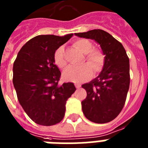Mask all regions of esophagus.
I'll use <instances>...</instances> for the list:
<instances>
[{"instance_id":"34e87169","label":"esophagus","mask_w":148,"mask_h":148,"mask_svg":"<svg viewBox=\"0 0 148 148\" xmlns=\"http://www.w3.org/2000/svg\"><path fill=\"white\" fill-rule=\"evenodd\" d=\"M74 85H75V86H76L77 89H80V84H74Z\"/></svg>"}]
</instances>
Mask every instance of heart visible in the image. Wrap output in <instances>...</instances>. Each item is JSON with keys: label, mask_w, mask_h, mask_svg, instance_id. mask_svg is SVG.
<instances>
[{"label": "heart", "mask_w": 148, "mask_h": 148, "mask_svg": "<svg viewBox=\"0 0 148 148\" xmlns=\"http://www.w3.org/2000/svg\"><path fill=\"white\" fill-rule=\"evenodd\" d=\"M74 47H76L81 53L86 54L85 61L88 64L82 66H70L63 72V78L65 80L80 83L89 80L92 75V70L97 73L102 69L105 56L101 50L92 49L91 42L86 39H79L74 42ZM54 62L59 68H63L66 65V60L64 59V49L59 47L54 53Z\"/></svg>", "instance_id": "obj_1"}]
</instances>
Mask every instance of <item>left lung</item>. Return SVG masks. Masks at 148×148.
<instances>
[{"label": "left lung", "mask_w": 148, "mask_h": 148, "mask_svg": "<svg viewBox=\"0 0 148 148\" xmlns=\"http://www.w3.org/2000/svg\"><path fill=\"white\" fill-rule=\"evenodd\" d=\"M75 35L95 40L105 55L99 77L82 85L87 94L81 102L83 112L95 123L110 122L118 116L126 102L130 84L129 57L122 43L103 30L94 29Z\"/></svg>", "instance_id": "obj_1"}]
</instances>
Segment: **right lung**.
I'll return each instance as SVG.
<instances>
[{"label": "right lung", "instance_id": "obj_1", "mask_svg": "<svg viewBox=\"0 0 148 148\" xmlns=\"http://www.w3.org/2000/svg\"><path fill=\"white\" fill-rule=\"evenodd\" d=\"M73 36H36L19 50L13 63V83L25 112L34 123L53 126L64 118L65 104L75 92L72 83L59 86L61 71L54 53Z\"/></svg>", "mask_w": 148, "mask_h": 148}]
</instances>
